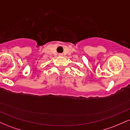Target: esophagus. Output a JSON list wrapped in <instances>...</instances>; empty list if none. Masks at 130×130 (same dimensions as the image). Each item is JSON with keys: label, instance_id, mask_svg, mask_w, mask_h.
Returning <instances> with one entry per match:
<instances>
[{"label": "esophagus", "instance_id": "34e87169", "mask_svg": "<svg viewBox=\"0 0 130 130\" xmlns=\"http://www.w3.org/2000/svg\"><path fill=\"white\" fill-rule=\"evenodd\" d=\"M59 56H61V57L63 56V54H59Z\"/></svg>", "mask_w": 130, "mask_h": 130}]
</instances>
